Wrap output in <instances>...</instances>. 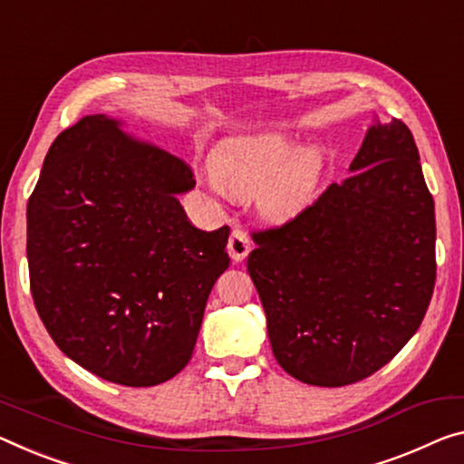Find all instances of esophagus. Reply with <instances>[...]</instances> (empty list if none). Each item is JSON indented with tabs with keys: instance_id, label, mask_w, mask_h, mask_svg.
Returning a JSON list of instances; mask_svg holds the SVG:
<instances>
[{
	"instance_id": "obj_1",
	"label": "esophagus",
	"mask_w": 464,
	"mask_h": 464,
	"mask_svg": "<svg viewBox=\"0 0 464 464\" xmlns=\"http://www.w3.org/2000/svg\"><path fill=\"white\" fill-rule=\"evenodd\" d=\"M227 251H230L232 261H242L251 253V238H248V234L242 227H234L232 230L230 240H227Z\"/></svg>"
}]
</instances>
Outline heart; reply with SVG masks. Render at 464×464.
<instances>
[{
  "mask_svg": "<svg viewBox=\"0 0 464 464\" xmlns=\"http://www.w3.org/2000/svg\"><path fill=\"white\" fill-rule=\"evenodd\" d=\"M295 149V140L284 134L234 140L211 161L216 184L238 197L259 192V208L272 219L296 216L317 195L324 155L319 149Z\"/></svg>",
  "mask_w": 464,
  "mask_h": 464,
  "instance_id": "heart-1",
  "label": "heart"
}]
</instances>
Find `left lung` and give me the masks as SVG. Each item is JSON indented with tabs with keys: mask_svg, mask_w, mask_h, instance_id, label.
Masks as SVG:
<instances>
[{
	"mask_svg": "<svg viewBox=\"0 0 464 464\" xmlns=\"http://www.w3.org/2000/svg\"><path fill=\"white\" fill-rule=\"evenodd\" d=\"M251 237L246 269L284 372L324 388L373 375L419 330L436 286V211L409 126L369 128L351 174Z\"/></svg>",
	"mask_w": 464,
	"mask_h": 464,
	"instance_id": "obj_1",
	"label": "left lung"
}]
</instances>
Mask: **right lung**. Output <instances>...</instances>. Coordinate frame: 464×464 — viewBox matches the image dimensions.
I'll return each instance as SVG.
<instances>
[{"label":"right lung","instance_id":"right-lung-1","mask_svg":"<svg viewBox=\"0 0 464 464\" xmlns=\"http://www.w3.org/2000/svg\"><path fill=\"white\" fill-rule=\"evenodd\" d=\"M188 163L84 116L58 134L26 208L33 301L60 351L103 380L149 388L190 361L230 227L188 222Z\"/></svg>","mask_w":464,"mask_h":464}]
</instances>
